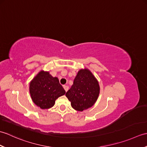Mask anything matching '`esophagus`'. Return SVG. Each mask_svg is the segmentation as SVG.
I'll use <instances>...</instances> for the list:
<instances>
[{"label": "esophagus", "mask_w": 147, "mask_h": 147, "mask_svg": "<svg viewBox=\"0 0 147 147\" xmlns=\"http://www.w3.org/2000/svg\"><path fill=\"white\" fill-rule=\"evenodd\" d=\"M63 88H64V89L65 90V92H67V90H68V89H69V87H68L67 85H64V86H63Z\"/></svg>", "instance_id": "esophagus-1"}]
</instances>
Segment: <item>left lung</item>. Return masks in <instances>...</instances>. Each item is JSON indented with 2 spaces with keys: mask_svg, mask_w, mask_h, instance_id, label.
I'll return each mask as SVG.
<instances>
[{
  "mask_svg": "<svg viewBox=\"0 0 147 147\" xmlns=\"http://www.w3.org/2000/svg\"><path fill=\"white\" fill-rule=\"evenodd\" d=\"M97 80L88 69H82L74 78L73 85L65 93L71 106L78 111H83L95 104L99 95Z\"/></svg>",
  "mask_w": 147,
  "mask_h": 147,
  "instance_id": "obj_1",
  "label": "left lung"
}]
</instances>
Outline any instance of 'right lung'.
I'll return each instance as SVG.
<instances>
[{
  "label": "right lung",
  "mask_w": 147,
  "mask_h": 147,
  "mask_svg": "<svg viewBox=\"0 0 147 147\" xmlns=\"http://www.w3.org/2000/svg\"><path fill=\"white\" fill-rule=\"evenodd\" d=\"M32 100L42 109L54 106L59 96L65 94V90L57 78H53L49 72L40 71L30 85Z\"/></svg>",
  "instance_id": "right-lung-1"
}]
</instances>
